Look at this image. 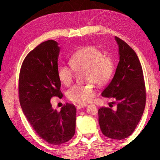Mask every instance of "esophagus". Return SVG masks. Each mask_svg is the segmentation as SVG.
Listing matches in <instances>:
<instances>
[{"instance_id": "esophagus-1", "label": "esophagus", "mask_w": 160, "mask_h": 160, "mask_svg": "<svg viewBox=\"0 0 160 160\" xmlns=\"http://www.w3.org/2000/svg\"><path fill=\"white\" fill-rule=\"evenodd\" d=\"M87 106V104H78V105H77V108L78 109H80V108L86 107Z\"/></svg>"}]
</instances>
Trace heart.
<instances>
[{
  "label": "heart",
  "instance_id": "obj_1",
  "mask_svg": "<svg viewBox=\"0 0 160 160\" xmlns=\"http://www.w3.org/2000/svg\"><path fill=\"white\" fill-rule=\"evenodd\" d=\"M69 62L71 68L60 65L58 69L60 80L67 87L73 82L74 71H85V82L103 85L111 79L114 71L113 59L104 56L99 48L93 45L85 46L77 50L69 58ZM95 96L96 91L91 85H75L67 91L68 99L79 104L89 102Z\"/></svg>",
  "mask_w": 160,
  "mask_h": 160
}]
</instances>
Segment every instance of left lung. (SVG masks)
Wrapping results in <instances>:
<instances>
[{
	"instance_id": "obj_1",
	"label": "left lung",
	"mask_w": 160,
	"mask_h": 160,
	"mask_svg": "<svg viewBox=\"0 0 160 160\" xmlns=\"http://www.w3.org/2000/svg\"><path fill=\"white\" fill-rule=\"evenodd\" d=\"M115 39L120 61L113 79L102 96L114 99L117 108L101 107L98 120L103 135L121 140L135 131L143 114L147 96L143 71L136 53L124 40L117 36Z\"/></svg>"
}]
</instances>
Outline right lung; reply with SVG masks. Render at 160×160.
Here are the masks:
<instances>
[{"mask_svg":"<svg viewBox=\"0 0 160 160\" xmlns=\"http://www.w3.org/2000/svg\"><path fill=\"white\" fill-rule=\"evenodd\" d=\"M60 48L55 40L40 43L23 60L19 75L20 104L24 115L39 137L52 145L69 141L76 131V108L67 103L53 109L52 97H62L58 74Z\"/></svg>","mask_w":160,"mask_h":160,"instance_id":"obj_1","label":"right lung"}]
</instances>
